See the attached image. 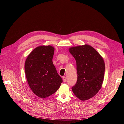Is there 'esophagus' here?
I'll return each instance as SVG.
<instances>
[{
	"instance_id": "obj_1",
	"label": "esophagus",
	"mask_w": 124,
	"mask_h": 124,
	"mask_svg": "<svg viewBox=\"0 0 124 124\" xmlns=\"http://www.w3.org/2000/svg\"><path fill=\"white\" fill-rule=\"evenodd\" d=\"M63 80L64 82H66V77H63Z\"/></svg>"
}]
</instances>
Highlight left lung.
<instances>
[{
	"label": "left lung",
	"mask_w": 124,
	"mask_h": 124,
	"mask_svg": "<svg viewBox=\"0 0 124 124\" xmlns=\"http://www.w3.org/2000/svg\"><path fill=\"white\" fill-rule=\"evenodd\" d=\"M76 62L77 80L72 87L75 95L82 101L93 97L101 87L105 62L93 47L85 45L69 49Z\"/></svg>",
	"instance_id": "left-lung-1"
}]
</instances>
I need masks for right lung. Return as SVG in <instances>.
I'll return each instance as SVG.
<instances>
[{"label": "right lung", "mask_w": 124, "mask_h": 124, "mask_svg": "<svg viewBox=\"0 0 124 124\" xmlns=\"http://www.w3.org/2000/svg\"><path fill=\"white\" fill-rule=\"evenodd\" d=\"M54 53L51 46H41L34 49L25 62L29 85L32 92L42 99L54 93L63 82L52 62Z\"/></svg>", "instance_id": "1"}]
</instances>
